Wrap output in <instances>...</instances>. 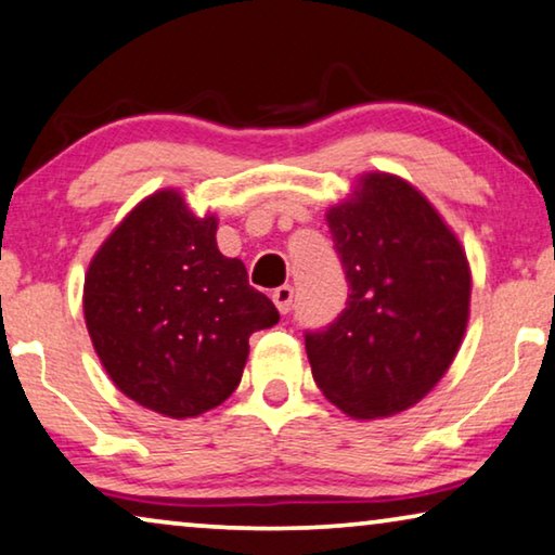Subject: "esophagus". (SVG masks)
<instances>
[{
  "label": "esophagus",
  "mask_w": 555,
  "mask_h": 555,
  "mask_svg": "<svg viewBox=\"0 0 555 555\" xmlns=\"http://www.w3.org/2000/svg\"><path fill=\"white\" fill-rule=\"evenodd\" d=\"M271 299H274L276 309L281 313H288V311H292V301H294V288L288 284L279 286V288H274V294H271Z\"/></svg>",
  "instance_id": "34e87169"
}]
</instances>
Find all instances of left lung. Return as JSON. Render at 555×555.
<instances>
[{"label": "left lung", "instance_id": "obj_1", "mask_svg": "<svg viewBox=\"0 0 555 555\" xmlns=\"http://www.w3.org/2000/svg\"><path fill=\"white\" fill-rule=\"evenodd\" d=\"M349 301L306 331L313 382L351 418L411 409L441 382L468 324L470 269L431 202L393 173H363L326 211Z\"/></svg>", "mask_w": 555, "mask_h": 555}]
</instances>
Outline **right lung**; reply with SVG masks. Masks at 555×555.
Here are the masks:
<instances>
[{"mask_svg": "<svg viewBox=\"0 0 555 555\" xmlns=\"http://www.w3.org/2000/svg\"><path fill=\"white\" fill-rule=\"evenodd\" d=\"M85 321L106 374L131 401L169 418L217 409L242 382L249 336L279 321L246 267L217 246V217L177 189L139 202L99 246L85 279Z\"/></svg>", "mask_w": 555, "mask_h": 555, "instance_id": "obj_1", "label": "right lung"}]
</instances>
